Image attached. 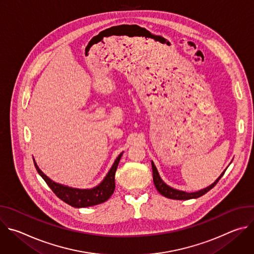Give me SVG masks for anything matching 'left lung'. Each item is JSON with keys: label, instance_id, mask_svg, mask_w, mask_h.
I'll return each mask as SVG.
<instances>
[{"label": "left lung", "instance_id": "left-lung-1", "mask_svg": "<svg viewBox=\"0 0 254 254\" xmlns=\"http://www.w3.org/2000/svg\"><path fill=\"white\" fill-rule=\"evenodd\" d=\"M152 168H153V180H154V184L158 190V192L167 197V198H170V199H175V200H189V199H194V198H199L201 196H203L204 194H206L208 191H210L217 183H218V181L221 179V177L224 175L225 171L220 175V177L217 179L215 182L210 185L209 187L203 189V190H200L198 192H194V193H186L184 191H179V190H176V189H173L171 188L170 186H168L167 184H165L159 173H158V170L155 166V164L152 162Z\"/></svg>", "mask_w": 254, "mask_h": 254}]
</instances>
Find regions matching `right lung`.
<instances>
[{"label":"right lung","instance_id":"right-lung-1","mask_svg":"<svg viewBox=\"0 0 254 254\" xmlns=\"http://www.w3.org/2000/svg\"><path fill=\"white\" fill-rule=\"evenodd\" d=\"M122 155L123 153L117 158L112 169L107 173L106 177L103 179L102 182L98 186L89 190L69 188L53 182V181L50 180L44 173H42V171L38 168L34 159L33 161H34L36 170H37V172L43 178L46 184L50 187V189L59 199H61L63 202L67 203L72 207L83 208V207H89V206L101 204L106 200H108V198L113 195L116 188L115 175H116L120 160L122 158Z\"/></svg>","mask_w":254,"mask_h":254}]
</instances>
